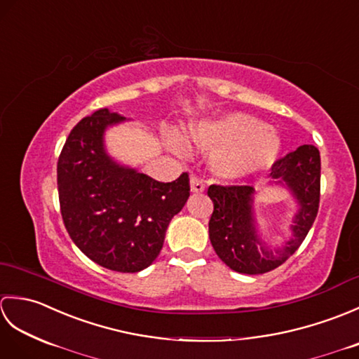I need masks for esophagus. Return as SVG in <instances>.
<instances>
[{
  "label": "esophagus",
  "mask_w": 359,
  "mask_h": 359,
  "mask_svg": "<svg viewBox=\"0 0 359 359\" xmlns=\"http://www.w3.org/2000/svg\"><path fill=\"white\" fill-rule=\"evenodd\" d=\"M189 187H191V193H202L205 189V184L201 177H191Z\"/></svg>",
  "instance_id": "obj_1"
}]
</instances>
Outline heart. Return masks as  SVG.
<instances>
[{"label":"heart","mask_w":359,"mask_h":359,"mask_svg":"<svg viewBox=\"0 0 359 359\" xmlns=\"http://www.w3.org/2000/svg\"><path fill=\"white\" fill-rule=\"evenodd\" d=\"M187 137L196 147L210 151L211 171L225 180H241L269 170L282 151L276 129L245 112L193 121ZM166 143L175 154L187 152V142L179 133L168 131Z\"/></svg>","instance_id":"b5f03b06"}]
</instances>
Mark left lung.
<instances>
[{
  "label": "left lung",
  "mask_w": 359,
  "mask_h": 359,
  "mask_svg": "<svg viewBox=\"0 0 359 359\" xmlns=\"http://www.w3.org/2000/svg\"><path fill=\"white\" fill-rule=\"evenodd\" d=\"M271 184L293 196L297 211L290 225L292 238L279 248L264 241L257 231L253 187L208 188L215 210L208 224L210 241L226 266L243 274H262L278 269L294 251L313 225L321 191V156L313 144H302L271 166Z\"/></svg>",
  "instance_id": "8db88e82"
}]
</instances>
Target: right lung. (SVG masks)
I'll list each match as a JSON object with an SVG mask.
<instances>
[{"label":"right lung","mask_w":359,"mask_h":359,"mask_svg":"<svg viewBox=\"0 0 359 359\" xmlns=\"http://www.w3.org/2000/svg\"><path fill=\"white\" fill-rule=\"evenodd\" d=\"M126 117L108 108L80 120L57 165L60 208L71 239L90 261L120 273H137L156 261L171 219L189 197L184 172L162 184L114 160L106 129Z\"/></svg>","instance_id":"right-lung-1"}]
</instances>
